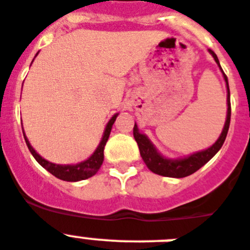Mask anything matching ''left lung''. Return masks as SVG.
Masks as SVG:
<instances>
[{
	"mask_svg": "<svg viewBox=\"0 0 250 250\" xmlns=\"http://www.w3.org/2000/svg\"><path fill=\"white\" fill-rule=\"evenodd\" d=\"M208 51L209 53L213 56V58H214V61L217 62L218 66H219L220 71L223 72V69H222V67H220L219 64V60H218L217 55L213 52L212 49H208ZM223 76L227 83V91H228V97H227L228 111H227L226 125H224V128L223 130H222V134L219 136V138H218L214 145H213L212 147H209L208 149L193 153V154H190L189 157H186V158L168 159L157 152L156 147L152 145V142L147 138V136L139 133L138 127H137V125H134L133 136L137 142V145H138L141 157L142 159L145 161L146 166H147L153 173H156V174L159 175H164V177H172V178H183V177H187V175L193 174V173L197 172L199 168L203 167L204 164L208 161H210V159L217 154L218 150L222 148L224 141H226L227 133H228L229 125H230V93H229L228 78H227L224 72Z\"/></svg>",
	"mask_w": 250,
	"mask_h": 250,
	"instance_id": "8db88e82",
	"label": "left lung"
}]
</instances>
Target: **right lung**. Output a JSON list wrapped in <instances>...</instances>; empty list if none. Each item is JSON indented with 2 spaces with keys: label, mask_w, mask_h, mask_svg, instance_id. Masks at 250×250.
Returning a JSON list of instances; mask_svg holds the SVG:
<instances>
[{
  "label": "right lung",
  "mask_w": 250,
  "mask_h": 250,
  "mask_svg": "<svg viewBox=\"0 0 250 250\" xmlns=\"http://www.w3.org/2000/svg\"><path fill=\"white\" fill-rule=\"evenodd\" d=\"M117 116H118V113L114 114L111 120H109V122L107 123L104 132H103L102 141H101L97 149L94 150L93 154H92L87 161L81 162V163H77V164H67V166H62V164H55L46 161V159L42 158V157L40 156L35 149H33L32 146H31L30 142H28V139H27L24 132H23V137H24V141H26L27 147H28L30 152L32 153V156L35 157L36 161L41 164L44 169L48 170L51 174H53L55 177H57V178L62 179V181H67V182L83 181V179H87L89 178V177H92V175L96 174V173L98 172V169L101 168V166H102L103 158H104L103 150H104L105 143H107V141H108L112 125H113Z\"/></svg>",
  "instance_id": "right-lung-1"
}]
</instances>
